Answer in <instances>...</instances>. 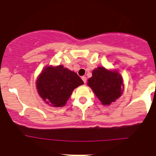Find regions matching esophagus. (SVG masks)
I'll return each mask as SVG.
<instances>
[{"mask_svg": "<svg viewBox=\"0 0 156 156\" xmlns=\"http://www.w3.org/2000/svg\"><path fill=\"white\" fill-rule=\"evenodd\" d=\"M81 79L83 80V81H84V84H86V82H87V78H86L85 76H82L81 77Z\"/></svg>", "mask_w": 156, "mask_h": 156, "instance_id": "esophagus-1", "label": "esophagus"}]
</instances>
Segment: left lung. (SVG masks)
<instances>
[{
    "label": "left lung",
    "instance_id": "obj_1",
    "mask_svg": "<svg viewBox=\"0 0 156 156\" xmlns=\"http://www.w3.org/2000/svg\"><path fill=\"white\" fill-rule=\"evenodd\" d=\"M103 105H110L122 96L123 93V78L117 71H109L104 67H97L93 70L92 77L87 81Z\"/></svg>",
    "mask_w": 156,
    "mask_h": 156
}]
</instances>
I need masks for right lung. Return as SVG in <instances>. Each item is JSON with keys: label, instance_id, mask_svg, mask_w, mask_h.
Listing matches in <instances>:
<instances>
[{"label": "right lung", "instance_id": "obj_1", "mask_svg": "<svg viewBox=\"0 0 156 156\" xmlns=\"http://www.w3.org/2000/svg\"><path fill=\"white\" fill-rule=\"evenodd\" d=\"M83 84L84 81L75 72L59 65L45 67L37 78L36 87L45 103L53 107H62L74 89Z\"/></svg>", "mask_w": 156, "mask_h": 156}]
</instances>
